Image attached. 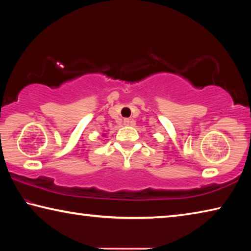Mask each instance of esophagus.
I'll return each instance as SVG.
<instances>
[{
    "instance_id": "obj_1",
    "label": "esophagus",
    "mask_w": 251,
    "mask_h": 251,
    "mask_svg": "<svg viewBox=\"0 0 251 251\" xmlns=\"http://www.w3.org/2000/svg\"><path fill=\"white\" fill-rule=\"evenodd\" d=\"M133 124V122H131L129 118H125L124 120V125H126V126H129V125H131Z\"/></svg>"
}]
</instances>
